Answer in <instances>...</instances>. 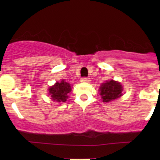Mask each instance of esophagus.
<instances>
[{"mask_svg": "<svg viewBox=\"0 0 160 160\" xmlns=\"http://www.w3.org/2000/svg\"><path fill=\"white\" fill-rule=\"evenodd\" d=\"M81 81L86 82V83H89L90 80V78H88V77H83V78L81 79Z\"/></svg>", "mask_w": 160, "mask_h": 160, "instance_id": "esophagus-1", "label": "esophagus"}]
</instances>
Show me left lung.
Listing matches in <instances>:
<instances>
[{
    "label": "left lung",
    "instance_id": "left-lung-1",
    "mask_svg": "<svg viewBox=\"0 0 160 160\" xmlns=\"http://www.w3.org/2000/svg\"><path fill=\"white\" fill-rule=\"evenodd\" d=\"M122 86L120 83L111 80L106 81L101 84L100 88V94L103 100V102L110 101L120 98L122 95Z\"/></svg>",
    "mask_w": 160,
    "mask_h": 160
}]
</instances>
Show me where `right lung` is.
I'll return each mask as SVG.
<instances>
[{"label":"right lung","instance_id":"1","mask_svg":"<svg viewBox=\"0 0 160 160\" xmlns=\"http://www.w3.org/2000/svg\"><path fill=\"white\" fill-rule=\"evenodd\" d=\"M52 99L57 102H65L68 98V93L71 91L70 83H67L63 80L61 82H57L54 86L49 89Z\"/></svg>","mask_w":160,"mask_h":160}]
</instances>
